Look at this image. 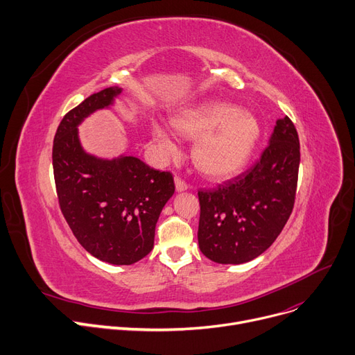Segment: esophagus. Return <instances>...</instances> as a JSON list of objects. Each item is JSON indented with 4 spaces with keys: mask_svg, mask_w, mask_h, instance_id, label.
I'll return each instance as SVG.
<instances>
[{
    "mask_svg": "<svg viewBox=\"0 0 355 355\" xmlns=\"http://www.w3.org/2000/svg\"><path fill=\"white\" fill-rule=\"evenodd\" d=\"M175 190H177L178 193L188 190V184H187L181 177H178V175L175 177Z\"/></svg>",
    "mask_w": 355,
    "mask_h": 355,
    "instance_id": "34e87169",
    "label": "esophagus"
}]
</instances>
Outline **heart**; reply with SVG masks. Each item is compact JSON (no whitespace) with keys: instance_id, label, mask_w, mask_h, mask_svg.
Instances as JSON below:
<instances>
[{"instance_id":"b5f03b06","label":"heart","mask_w":355,"mask_h":355,"mask_svg":"<svg viewBox=\"0 0 355 355\" xmlns=\"http://www.w3.org/2000/svg\"><path fill=\"white\" fill-rule=\"evenodd\" d=\"M174 130L195 139L196 167L212 178H228L240 173L251 158L261 134L257 118L227 103H205L181 110L171 121ZM154 138L168 153L175 151L170 134L154 127Z\"/></svg>"}]
</instances>
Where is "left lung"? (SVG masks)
<instances>
[{
    "instance_id": "obj_1",
    "label": "left lung",
    "mask_w": 355,
    "mask_h": 355,
    "mask_svg": "<svg viewBox=\"0 0 355 355\" xmlns=\"http://www.w3.org/2000/svg\"><path fill=\"white\" fill-rule=\"evenodd\" d=\"M298 168L300 139L286 115L277 120L254 167L216 190L198 191L201 252L218 264H243L261 255L291 216Z\"/></svg>"
}]
</instances>
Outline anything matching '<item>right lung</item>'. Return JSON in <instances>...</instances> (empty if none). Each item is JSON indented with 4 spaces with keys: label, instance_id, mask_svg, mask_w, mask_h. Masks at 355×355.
<instances>
[{
    "label": "right lung",
    "instance_id": "1",
    "mask_svg": "<svg viewBox=\"0 0 355 355\" xmlns=\"http://www.w3.org/2000/svg\"><path fill=\"white\" fill-rule=\"evenodd\" d=\"M120 92L101 89L64 115L54 137L53 168L61 212L78 243L101 261L131 266L153 250L155 224L175 185L170 171L135 157L101 159L81 148L78 124Z\"/></svg>",
    "mask_w": 355,
    "mask_h": 355
}]
</instances>
